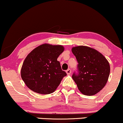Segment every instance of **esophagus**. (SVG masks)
I'll use <instances>...</instances> for the list:
<instances>
[{
  "label": "esophagus",
  "mask_w": 123,
  "mask_h": 123,
  "mask_svg": "<svg viewBox=\"0 0 123 123\" xmlns=\"http://www.w3.org/2000/svg\"><path fill=\"white\" fill-rule=\"evenodd\" d=\"M66 73H67L68 75H69V74H71V72H72V71H71L70 69H69L66 71Z\"/></svg>",
  "instance_id": "1"
}]
</instances>
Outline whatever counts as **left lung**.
Segmentation results:
<instances>
[{
    "instance_id": "8db88e82",
    "label": "left lung",
    "mask_w": 123,
    "mask_h": 123,
    "mask_svg": "<svg viewBox=\"0 0 123 123\" xmlns=\"http://www.w3.org/2000/svg\"><path fill=\"white\" fill-rule=\"evenodd\" d=\"M72 51L78 63V73H74L72 78L82 94L94 95L104 88L108 80V61L101 53L88 46L73 47Z\"/></svg>"
}]
</instances>
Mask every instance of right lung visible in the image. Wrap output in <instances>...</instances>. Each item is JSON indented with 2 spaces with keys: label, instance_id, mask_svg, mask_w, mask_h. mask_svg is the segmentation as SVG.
Listing matches in <instances>:
<instances>
[{
  "label": "right lung",
  "instance_id": "obj_1",
  "mask_svg": "<svg viewBox=\"0 0 123 123\" xmlns=\"http://www.w3.org/2000/svg\"><path fill=\"white\" fill-rule=\"evenodd\" d=\"M61 45L45 43L28 54L22 65L21 77L31 91L42 94L52 93L66 73L57 58L63 52Z\"/></svg>",
  "mask_w": 123,
  "mask_h": 123
}]
</instances>
